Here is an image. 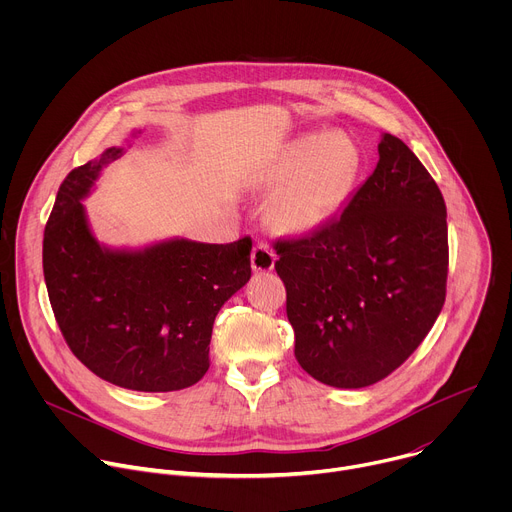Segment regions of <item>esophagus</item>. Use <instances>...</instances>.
<instances>
[{
	"label": "esophagus",
	"mask_w": 512,
	"mask_h": 512,
	"mask_svg": "<svg viewBox=\"0 0 512 512\" xmlns=\"http://www.w3.org/2000/svg\"><path fill=\"white\" fill-rule=\"evenodd\" d=\"M275 259H277V255L271 251V247L267 243H257L251 251V269L255 273L271 271L275 267Z\"/></svg>",
	"instance_id": "obj_1"
}]
</instances>
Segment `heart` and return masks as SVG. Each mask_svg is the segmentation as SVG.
Listing matches in <instances>:
<instances>
[{
  "label": "heart",
  "instance_id": "b5f03b06",
  "mask_svg": "<svg viewBox=\"0 0 512 512\" xmlns=\"http://www.w3.org/2000/svg\"><path fill=\"white\" fill-rule=\"evenodd\" d=\"M358 172V154L340 133L300 135L269 154L253 172V186L273 192L269 221L289 237L312 235L346 202Z\"/></svg>",
  "mask_w": 512,
  "mask_h": 512
}]
</instances>
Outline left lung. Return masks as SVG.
<instances>
[{
    "instance_id": "left-lung-1",
    "label": "left lung",
    "mask_w": 512,
    "mask_h": 512,
    "mask_svg": "<svg viewBox=\"0 0 512 512\" xmlns=\"http://www.w3.org/2000/svg\"><path fill=\"white\" fill-rule=\"evenodd\" d=\"M275 249L296 358L324 385L362 389L385 379L444 308L446 202L391 133L381 135L375 172L340 216Z\"/></svg>"
}]
</instances>
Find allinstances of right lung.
<instances>
[{"mask_svg": "<svg viewBox=\"0 0 512 512\" xmlns=\"http://www.w3.org/2000/svg\"><path fill=\"white\" fill-rule=\"evenodd\" d=\"M125 145L72 170L44 231V281L60 332L89 371L143 393L180 391L208 371L214 318L251 279V239L227 245L172 237L109 247L83 200Z\"/></svg>", "mask_w": 512, "mask_h": 512, "instance_id": "1", "label": "right lung"}]
</instances>
